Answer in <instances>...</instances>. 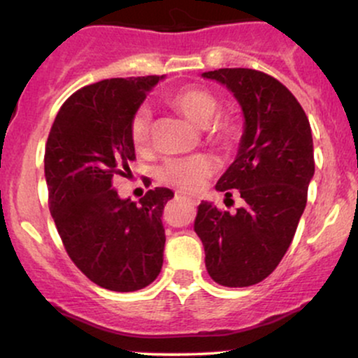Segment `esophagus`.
I'll return each mask as SVG.
<instances>
[{
    "label": "esophagus",
    "mask_w": 358,
    "mask_h": 358,
    "mask_svg": "<svg viewBox=\"0 0 358 358\" xmlns=\"http://www.w3.org/2000/svg\"><path fill=\"white\" fill-rule=\"evenodd\" d=\"M178 196H180V199H187V200H190L192 203H196V202H199V200H196L195 196L188 195V193H185V192H178Z\"/></svg>",
    "instance_id": "esophagus-1"
}]
</instances>
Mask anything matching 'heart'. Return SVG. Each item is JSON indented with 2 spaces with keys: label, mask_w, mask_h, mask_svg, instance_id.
<instances>
[{
  "label": "heart",
  "mask_w": 358,
  "mask_h": 358,
  "mask_svg": "<svg viewBox=\"0 0 358 358\" xmlns=\"http://www.w3.org/2000/svg\"><path fill=\"white\" fill-rule=\"evenodd\" d=\"M166 102L187 116L195 124L203 126L205 138L220 148H231L241 136V124L231 114L217 113L219 99L208 89L199 85H185L170 92ZM131 141L138 151H145L151 145V110L139 108L131 119ZM212 158L207 155H192L183 158H170L159 168L162 182L187 192L203 187L205 180L213 173Z\"/></svg>",
  "instance_id": "b5f03b06"
}]
</instances>
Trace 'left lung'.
<instances>
[{"label": "left lung", "instance_id": "left-lung-1", "mask_svg": "<svg viewBox=\"0 0 358 358\" xmlns=\"http://www.w3.org/2000/svg\"><path fill=\"white\" fill-rule=\"evenodd\" d=\"M236 96L245 126L239 153L215 188L244 205L231 213L202 202L195 217L205 268L215 282L245 287L276 269L306 207L315 173L313 138L305 110L286 85L254 69L203 72Z\"/></svg>", "mask_w": 358, "mask_h": 358}]
</instances>
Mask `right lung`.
<instances>
[{"label": "right lung", "instance_id": "right-lung-1", "mask_svg": "<svg viewBox=\"0 0 358 358\" xmlns=\"http://www.w3.org/2000/svg\"><path fill=\"white\" fill-rule=\"evenodd\" d=\"M163 76L108 79L85 85L62 104L45 146L48 208L69 257L90 281L110 291H138L163 266V208L168 188L136 202L113 188L134 162L131 119Z\"/></svg>", "mask_w": 358, "mask_h": 358}]
</instances>
